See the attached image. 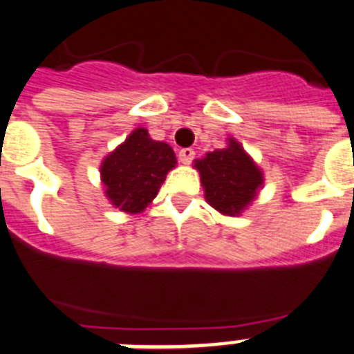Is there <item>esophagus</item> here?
<instances>
[{
  "label": "esophagus",
  "instance_id": "obj_1",
  "mask_svg": "<svg viewBox=\"0 0 354 354\" xmlns=\"http://www.w3.org/2000/svg\"><path fill=\"white\" fill-rule=\"evenodd\" d=\"M179 161L183 162V165H189V162L193 161V158H195V150L193 149H179Z\"/></svg>",
  "mask_w": 354,
  "mask_h": 354
}]
</instances>
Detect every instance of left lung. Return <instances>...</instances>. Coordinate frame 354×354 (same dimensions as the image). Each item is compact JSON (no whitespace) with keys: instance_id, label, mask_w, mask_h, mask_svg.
<instances>
[{"instance_id":"left-lung-1","label":"left lung","mask_w":354,"mask_h":354,"mask_svg":"<svg viewBox=\"0 0 354 354\" xmlns=\"http://www.w3.org/2000/svg\"><path fill=\"white\" fill-rule=\"evenodd\" d=\"M207 204L223 216H241L264 187V174L236 138L195 159Z\"/></svg>"}]
</instances>
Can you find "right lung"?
Returning a JSON list of instances; mask_svg holds the SVG:
<instances>
[{
  "instance_id": "obj_1",
  "label": "right lung",
  "mask_w": 354,
  "mask_h": 354,
  "mask_svg": "<svg viewBox=\"0 0 354 354\" xmlns=\"http://www.w3.org/2000/svg\"><path fill=\"white\" fill-rule=\"evenodd\" d=\"M175 167L174 149L150 138L145 127H136L102 159L99 171L109 204L127 214H140Z\"/></svg>"
}]
</instances>
